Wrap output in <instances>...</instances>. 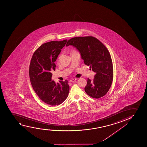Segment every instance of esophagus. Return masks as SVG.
<instances>
[{
	"mask_svg": "<svg viewBox=\"0 0 147 147\" xmlns=\"http://www.w3.org/2000/svg\"><path fill=\"white\" fill-rule=\"evenodd\" d=\"M76 80H77V79L76 78H74V79H71V80H70L69 82H75Z\"/></svg>",
	"mask_w": 147,
	"mask_h": 147,
	"instance_id": "1",
	"label": "esophagus"
}]
</instances>
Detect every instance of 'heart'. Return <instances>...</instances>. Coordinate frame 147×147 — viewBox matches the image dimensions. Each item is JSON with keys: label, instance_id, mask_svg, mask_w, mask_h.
Masks as SVG:
<instances>
[{"label": "heart", "instance_id": "b5f03b06", "mask_svg": "<svg viewBox=\"0 0 147 147\" xmlns=\"http://www.w3.org/2000/svg\"><path fill=\"white\" fill-rule=\"evenodd\" d=\"M59 57H60V56H58V58H57V60H59Z\"/></svg>", "mask_w": 147, "mask_h": 147}]
</instances>
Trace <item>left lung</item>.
<instances>
[{"label":"left lung","mask_w":147,"mask_h":147,"mask_svg":"<svg viewBox=\"0 0 147 147\" xmlns=\"http://www.w3.org/2000/svg\"><path fill=\"white\" fill-rule=\"evenodd\" d=\"M72 45L80 53L84 63L96 72L94 78H88L85 91L92 98L104 96L111 88L113 77L111 55L101 42L93 36H79L68 40L66 47Z\"/></svg>","instance_id":"obj_1"}]
</instances>
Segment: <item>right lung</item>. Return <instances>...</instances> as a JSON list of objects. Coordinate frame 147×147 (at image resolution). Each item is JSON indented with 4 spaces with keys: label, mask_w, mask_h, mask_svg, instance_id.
<instances>
[{
    "label": "right lung",
    "mask_w": 147,
    "mask_h": 147,
    "mask_svg": "<svg viewBox=\"0 0 147 147\" xmlns=\"http://www.w3.org/2000/svg\"><path fill=\"white\" fill-rule=\"evenodd\" d=\"M67 40L52 41L40 46L31 59L29 76L33 89L42 102L51 106L59 105L67 98L69 92L68 81L56 84L52 81L56 61Z\"/></svg>",
    "instance_id": "1"
}]
</instances>
